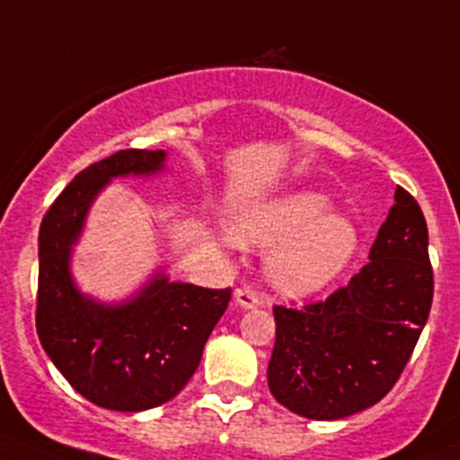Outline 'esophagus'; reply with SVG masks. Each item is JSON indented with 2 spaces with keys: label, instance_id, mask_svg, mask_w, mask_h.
<instances>
[{
  "label": "esophagus",
  "instance_id": "esophagus-1",
  "mask_svg": "<svg viewBox=\"0 0 460 460\" xmlns=\"http://www.w3.org/2000/svg\"><path fill=\"white\" fill-rule=\"evenodd\" d=\"M234 298H235V303H238V305L243 307V310H253V307L261 305V298H258V294L253 292L252 288L235 289Z\"/></svg>",
  "mask_w": 460,
  "mask_h": 460
}]
</instances>
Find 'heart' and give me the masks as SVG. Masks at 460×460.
Listing matches in <instances>:
<instances>
[{
  "label": "heart",
  "instance_id": "obj_1",
  "mask_svg": "<svg viewBox=\"0 0 460 460\" xmlns=\"http://www.w3.org/2000/svg\"><path fill=\"white\" fill-rule=\"evenodd\" d=\"M328 208V195L294 190L235 216L229 234L238 244H276L267 258L271 288L283 296H310L349 267L359 244L355 222Z\"/></svg>",
  "mask_w": 460,
  "mask_h": 460
}]
</instances>
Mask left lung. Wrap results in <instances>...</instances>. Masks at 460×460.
<instances>
[{
    "label": "left lung",
    "instance_id": "obj_1",
    "mask_svg": "<svg viewBox=\"0 0 460 460\" xmlns=\"http://www.w3.org/2000/svg\"><path fill=\"white\" fill-rule=\"evenodd\" d=\"M427 244L425 216L398 186L368 262L349 285L301 310L274 307L267 385L283 407L310 420H339L394 389L431 310Z\"/></svg>",
    "mask_w": 460,
    "mask_h": 460
}]
</instances>
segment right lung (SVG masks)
<instances>
[{"label": "right lung", "instance_id": "add662e5", "mask_svg": "<svg viewBox=\"0 0 460 460\" xmlns=\"http://www.w3.org/2000/svg\"><path fill=\"white\" fill-rule=\"evenodd\" d=\"M164 168V150H119L78 172L40 225V343L83 398L111 411H146L175 398L231 301L229 288L180 283L164 271L119 303L75 285L71 253L98 193L114 177H150Z\"/></svg>", "mask_w": 460, "mask_h": 460}]
</instances>
